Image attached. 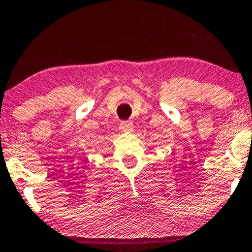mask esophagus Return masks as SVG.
Returning <instances> with one entry per match:
<instances>
[{
    "mask_svg": "<svg viewBox=\"0 0 252 252\" xmlns=\"http://www.w3.org/2000/svg\"><path fill=\"white\" fill-rule=\"evenodd\" d=\"M120 129L129 133V132L133 131V125H132V123H129V121H123V123L120 124Z\"/></svg>",
    "mask_w": 252,
    "mask_h": 252,
    "instance_id": "esophagus-1",
    "label": "esophagus"
}]
</instances>
